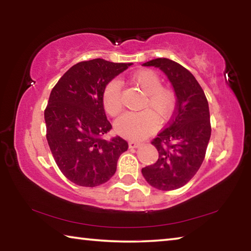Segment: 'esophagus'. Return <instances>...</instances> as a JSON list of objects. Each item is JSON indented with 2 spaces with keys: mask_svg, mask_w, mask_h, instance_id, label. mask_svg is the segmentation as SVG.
Wrapping results in <instances>:
<instances>
[{
  "mask_svg": "<svg viewBox=\"0 0 251 251\" xmlns=\"http://www.w3.org/2000/svg\"><path fill=\"white\" fill-rule=\"evenodd\" d=\"M128 146H129V148H138V147H141V143L130 141V142L128 143Z\"/></svg>",
  "mask_w": 251,
  "mask_h": 251,
  "instance_id": "obj_1",
  "label": "esophagus"
}]
</instances>
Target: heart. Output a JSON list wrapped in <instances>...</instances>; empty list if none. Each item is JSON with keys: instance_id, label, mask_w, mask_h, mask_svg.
<instances>
[{"instance_id": "1", "label": "heart", "mask_w": 251, "mask_h": 251, "mask_svg": "<svg viewBox=\"0 0 251 251\" xmlns=\"http://www.w3.org/2000/svg\"><path fill=\"white\" fill-rule=\"evenodd\" d=\"M146 94L143 112L125 113L115 122V130L123 137L139 141L152 133L160 121H167L175 109L176 97L174 92L167 87L161 86V79L155 72L145 70L137 72L133 78ZM103 106L106 113L110 116H116L122 110V90L120 80L113 79L106 85L101 95Z\"/></svg>"}]
</instances>
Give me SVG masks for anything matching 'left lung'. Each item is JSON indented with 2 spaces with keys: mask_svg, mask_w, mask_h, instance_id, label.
<instances>
[{
  "mask_svg": "<svg viewBox=\"0 0 251 251\" xmlns=\"http://www.w3.org/2000/svg\"><path fill=\"white\" fill-rule=\"evenodd\" d=\"M163 71L176 94V109L166 128L151 142L158 151L155 164L142 169L151 186L174 190L186 185L201 168L210 139L209 106L195 76L168 58L143 64Z\"/></svg>",
  "mask_w": 251,
  "mask_h": 251,
  "instance_id": "obj_1",
  "label": "left lung"
}]
</instances>
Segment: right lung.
<instances>
[{
  "label": "right lung",
  "instance_id": "right-lung-1",
  "mask_svg": "<svg viewBox=\"0 0 251 251\" xmlns=\"http://www.w3.org/2000/svg\"><path fill=\"white\" fill-rule=\"evenodd\" d=\"M131 63L101 58L79 62L58 79L44 112L46 139L59 171L72 182L95 187L109 180L128 144L112 129L101 100L103 91Z\"/></svg>",
  "mask_w": 251,
  "mask_h": 251
}]
</instances>
